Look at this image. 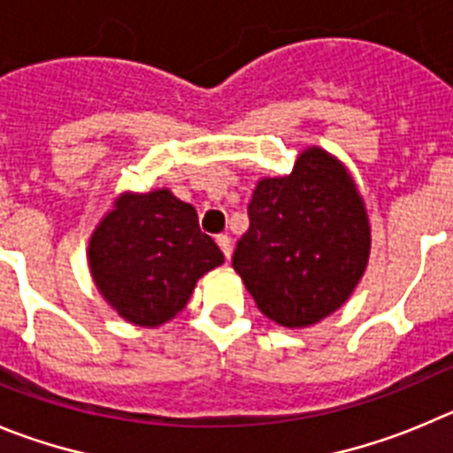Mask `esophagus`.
Instances as JSON below:
<instances>
[{
    "label": "esophagus",
    "instance_id": "34e87169",
    "mask_svg": "<svg viewBox=\"0 0 453 453\" xmlns=\"http://www.w3.org/2000/svg\"><path fill=\"white\" fill-rule=\"evenodd\" d=\"M217 243H219V248H221V250H223V255H226V259H230V255H232V241H230V236H227V234H219L217 236Z\"/></svg>",
    "mask_w": 453,
    "mask_h": 453
}]
</instances>
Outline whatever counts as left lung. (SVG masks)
<instances>
[{"label":"left lung","instance_id":"left-lung-1","mask_svg":"<svg viewBox=\"0 0 453 453\" xmlns=\"http://www.w3.org/2000/svg\"><path fill=\"white\" fill-rule=\"evenodd\" d=\"M248 217L232 268L268 319L308 328L349 302L369 265L371 223L337 156L306 147L288 176L257 183Z\"/></svg>","mask_w":453,"mask_h":453}]
</instances>
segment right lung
I'll return each mask as SVG.
<instances>
[{
	"mask_svg": "<svg viewBox=\"0 0 453 453\" xmlns=\"http://www.w3.org/2000/svg\"><path fill=\"white\" fill-rule=\"evenodd\" d=\"M196 210L167 188L122 192L91 232L87 264L104 302L125 322L158 328L174 319L196 281L223 264Z\"/></svg>",
	"mask_w": 453,
	"mask_h": 453,
	"instance_id": "1",
	"label": "right lung"
}]
</instances>
